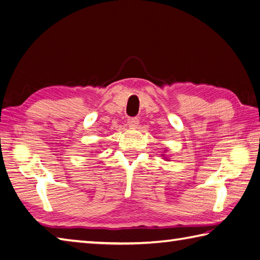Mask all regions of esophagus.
Returning <instances> with one entry per match:
<instances>
[{
	"mask_svg": "<svg viewBox=\"0 0 260 260\" xmlns=\"http://www.w3.org/2000/svg\"><path fill=\"white\" fill-rule=\"evenodd\" d=\"M138 124H139V120H138L137 118H130V119H128V125H129V128L136 129L137 126H138Z\"/></svg>",
	"mask_w": 260,
	"mask_h": 260,
	"instance_id": "obj_1",
	"label": "esophagus"
}]
</instances>
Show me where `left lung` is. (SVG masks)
I'll list each match as a JSON object with an SVG mask.
<instances>
[{
    "label": "left lung",
    "instance_id": "obj_1",
    "mask_svg": "<svg viewBox=\"0 0 260 260\" xmlns=\"http://www.w3.org/2000/svg\"><path fill=\"white\" fill-rule=\"evenodd\" d=\"M167 152V149H165V150H164V152L161 153V156H162V158H164V159H165V160H167V161H169L168 159H169V158L168 157H166V155H165V153Z\"/></svg>",
    "mask_w": 260,
    "mask_h": 260
}]
</instances>
